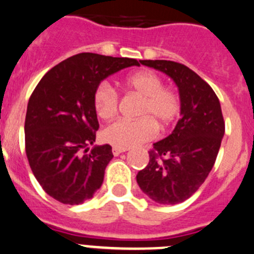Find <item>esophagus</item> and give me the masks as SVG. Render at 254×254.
<instances>
[{"label": "esophagus", "instance_id": "esophagus-1", "mask_svg": "<svg viewBox=\"0 0 254 254\" xmlns=\"http://www.w3.org/2000/svg\"><path fill=\"white\" fill-rule=\"evenodd\" d=\"M127 149H120V148H116V146H114L113 148V154L115 156H118L119 155V154H122V153H125V151H127Z\"/></svg>", "mask_w": 254, "mask_h": 254}]
</instances>
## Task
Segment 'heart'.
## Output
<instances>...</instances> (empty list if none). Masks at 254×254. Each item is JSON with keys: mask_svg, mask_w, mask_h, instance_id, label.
<instances>
[{"mask_svg": "<svg viewBox=\"0 0 254 254\" xmlns=\"http://www.w3.org/2000/svg\"><path fill=\"white\" fill-rule=\"evenodd\" d=\"M123 86L141 98L136 110L139 119L118 120L106 127L103 139L110 145L120 149L140 145L155 138L158 127L165 130L181 114L179 92L173 87L163 86L162 77L154 71L130 73L123 80ZM92 101L96 115L104 120L111 119L119 109V95L106 81H101L95 87Z\"/></svg>", "mask_w": 254, "mask_h": 254, "instance_id": "heart-1", "label": "heart"}]
</instances>
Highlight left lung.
<instances>
[{"label": "left lung", "mask_w": 254, "mask_h": 254, "mask_svg": "<svg viewBox=\"0 0 254 254\" xmlns=\"http://www.w3.org/2000/svg\"><path fill=\"white\" fill-rule=\"evenodd\" d=\"M140 63L174 80L182 118L168 138L154 144L136 182L154 202L178 204L193 195L212 170L226 129L223 114L212 87L188 66L169 60Z\"/></svg>", "instance_id": "obj_1"}]
</instances>
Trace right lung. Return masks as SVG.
Masks as SVG:
<instances>
[{
	"label": "right lung",
	"instance_id": "add662e5",
	"mask_svg": "<svg viewBox=\"0 0 254 254\" xmlns=\"http://www.w3.org/2000/svg\"><path fill=\"white\" fill-rule=\"evenodd\" d=\"M139 61L82 52L45 73L32 91L25 119V150L35 178L63 204H81L101 187L113 159L109 144L94 146L99 129L95 87Z\"/></svg>",
	"mask_w": 254,
	"mask_h": 254
}]
</instances>
